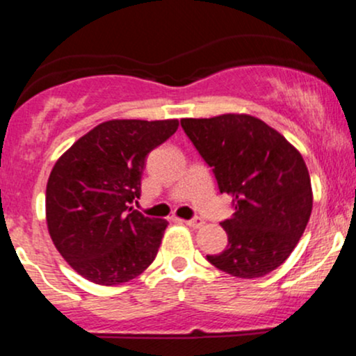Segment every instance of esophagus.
<instances>
[{
	"mask_svg": "<svg viewBox=\"0 0 356 356\" xmlns=\"http://www.w3.org/2000/svg\"><path fill=\"white\" fill-rule=\"evenodd\" d=\"M186 224H187V226H189V227H192V229H197V227L202 226L204 220H202V218H197V216H195V218L186 220Z\"/></svg>",
	"mask_w": 356,
	"mask_h": 356,
	"instance_id": "1",
	"label": "esophagus"
}]
</instances>
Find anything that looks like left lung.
I'll return each instance as SVG.
<instances>
[{
	"mask_svg": "<svg viewBox=\"0 0 356 356\" xmlns=\"http://www.w3.org/2000/svg\"><path fill=\"white\" fill-rule=\"evenodd\" d=\"M181 125L212 169L220 194L232 197L220 222L227 248L207 261L238 277H261L288 259L313 207L301 154L275 129L251 115L182 118Z\"/></svg>",
	"mask_w": 356,
	"mask_h": 356,
	"instance_id": "8db88e82",
	"label": "left lung"
}]
</instances>
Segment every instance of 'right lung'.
Listing matches in <instances>:
<instances>
[{
  "instance_id": "right-lung-1",
  "label": "right lung",
  "mask_w": 356,
  "mask_h": 356,
  "mask_svg": "<svg viewBox=\"0 0 356 356\" xmlns=\"http://www.w3.org/2000/svg\"><path fill=\"white\" fill-rule=\"evenodd\" d=\"M179 120H108L73 144L47 184V224L60 254L104 286L140 275L157 256L164 219L132 209L145 157L174 136Z\"/></svg>"
}]
</instances>
